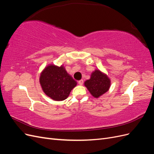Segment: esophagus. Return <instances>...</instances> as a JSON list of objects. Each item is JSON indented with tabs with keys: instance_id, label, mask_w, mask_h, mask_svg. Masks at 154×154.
<instances>
[{
	"instance_id": "34e87169",
	"label": "esophagus",
	"mask_w": 154,
	"mask_h": 154,
	"mask_svg": "<svg viewBox=\"0 0 154 154\" xmlns=\"http://www.w3.org/2000/svg\"><path fill=\"white\" fill-rule=\"evenodd\" d=\"M83 83V80H80L78 81V84H79V85H82Z\"/></svg>"
}]
</instances>
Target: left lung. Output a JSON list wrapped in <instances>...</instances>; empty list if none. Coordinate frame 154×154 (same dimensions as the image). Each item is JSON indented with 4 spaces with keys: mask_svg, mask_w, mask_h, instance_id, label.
<instances>
[{
    "mask_svg": "<svg viewBox=\"0 0 154 154\" xmlns=\"http://www.w3.org/2000/svg\"><path fill=\"white\" fill-rule=\"evenodd\" d=\"M110 80L106 74L96 69L91 75V78L84 82V85L91 95L97 98L109 90Z\"/></svg>",
    "mask_w": 154,
    "mask_h": 154,
    "instance_id": "8db88e82",
    "label": "left lung"
}]
</instances>
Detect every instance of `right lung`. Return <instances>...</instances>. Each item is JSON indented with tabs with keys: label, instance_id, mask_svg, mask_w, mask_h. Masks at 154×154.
Returning a JSON list of instances; mask_svg holds the SVG:
<instances>
[{
	"label": "right lung",
	"instance_id": "obj_1",
	"mask_svg": "<svg viewBox=\"0 0 154 154\" xmlns=\"http://www.w3.org/2000/svg\"><path fill=\"white\" fill-rule=\"evenodd\" d=\"M40 83L45 94L54 101L67 98L77 82L67 72L66 69L50 64L42 71Z\"/></svg>",
	"mask_w": 154,
	"mask_h": 154
}]
</instances>
